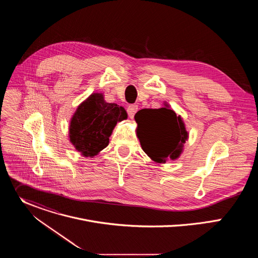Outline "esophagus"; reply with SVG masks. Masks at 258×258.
<instances>
[{
    "mask_svg": "<svg viewBox=\"0 0 258 258\" xmlns=\"http://www.w3.org/2000/svg\"><path fill=\"white\" fill-rule=\"evenodd\" d=\"M126 111H127L128 116H130L131 118H133V117L135 116L136 112L138 111V105H136V104H131V105H128L127 108H126Z\"/></svg>",
    "mask_w": 258,
    "mask_h": 258,
    "instance_id": "obj_1",
    "label": "esophagus"
}]
</instances>
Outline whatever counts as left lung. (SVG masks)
<instances>
[{
    "label": "left lung",
    "mask_w": 258,
    "mask_h": 258,
    "mask_svg": "<svg viewBox=\"0 0 258 258\" xmlns=\"http://www.w3.org/2000/svg\"><path fill=\"white\" fill-rule=\"evenodd\" d=\"M135 120L142 149L152 160L161 163L167 158H178L188 133L180 116L168 105L160 109H142L136 113Z\"/></svg>",
    "instance_id": "left-lung-1"
}]
</instances>
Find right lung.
I'll return each instance as SVG.
<instances>
[{
  "mask_svg": "<svg viewBox=\"0 0 258 258\" xmlns=\"http://www.w3.org/2000/svg\"><path fill=\"white\" fill-rule=\"evenodd\" d=\"M127 118L123 107L107 103L100 93L92 94L73 114L69 139L76 149L86 157H93L108 146L117 121Z\"/></svg>",
  "mask_w": 258,
  "mask_h": 258,
  "instance_id": "1",
  "label": "right lung"
}]
</instances>
